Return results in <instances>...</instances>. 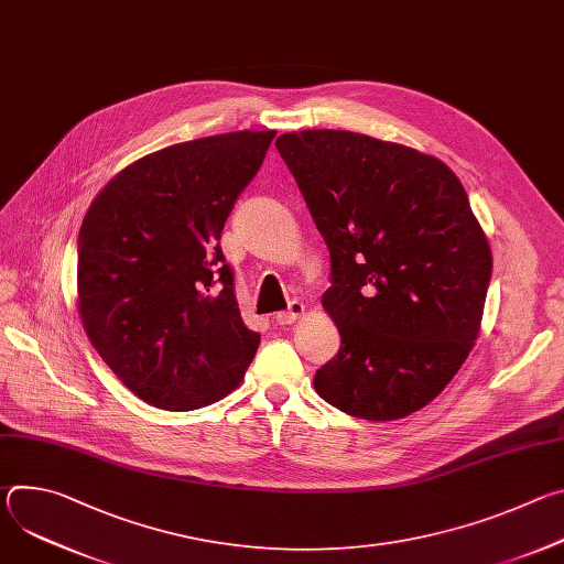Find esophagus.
Wrapping results in <instances>:
<instances>
[{"label": "esophagus", "mask_w": 564, "mask_h": 564, "mask_svg": "<svg viewBox=\"0 0 564 564\" xmlns=\"http://www.w3.org/2000/svg\"><path fill=\"white\" fill-rule=\"evenodd\" d=\"M303 312H305V305H303L301 301H292L288 310H283V312H276L274 321H276L279 326H290V324H294L296 318H301V316H303Z\"/></svg>", "instance_id": "1"}]
</instances>
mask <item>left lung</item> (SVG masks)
<instances>
[{"label":"left lung","instance_id":"1","mask_svg":"<svg viewBox=\"0 0 564 564\" xmlns=\"http://www.w3.org/2000/svg\"><path fill=\"white\" fill-rule=\"evenodd\" d=\"M276 149L333 263L321 303L341 348L314 390L368 422L417 413L473 350L494 270L459 178L435 155L355 131H292Z\"/></svg>","mask_w":564,"mask_h":564}]
</instances>
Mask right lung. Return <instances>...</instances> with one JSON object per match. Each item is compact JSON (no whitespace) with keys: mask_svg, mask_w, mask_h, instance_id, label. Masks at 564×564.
Here are the masks:
<instances>
[{"mask_svg":"<svg viewBox=\"0 0 564 564\" xmlns=\"http://www.w3.org/2000/svg\"><path fill=\"white\" fill-rule=\"evenodd\" d=\"M276 131L172 144L116 174L77 238V310L147 404L194 411L238 388L261 335L246 326L220 231Z\"/></svg>","mask_w":564,"mask_h":564,"instance_id":"obj_1","label":"right lung"}]
</instances>
